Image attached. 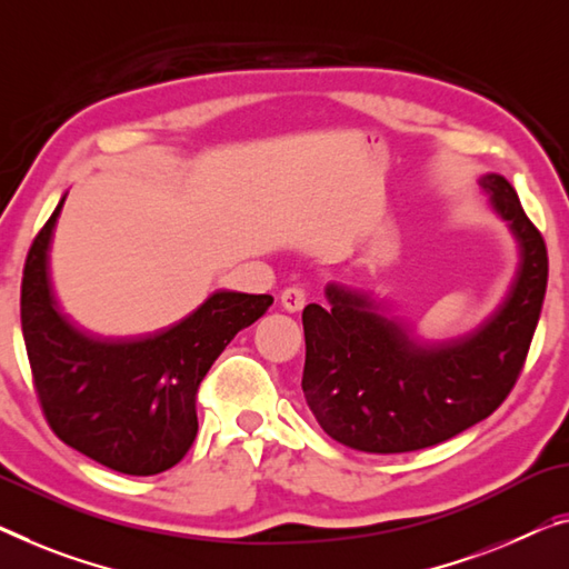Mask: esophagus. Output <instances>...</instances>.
Returning <instances> with one entry per match:
<instances>
[{
    "instance_id": "34e87169",
    "label": "esophagus",
    "mask_w": 569,
    "mask_h": 569,
    "mask_svg": "<svg viewBox=\"0 0 569 569\" xmlns=\"http://www.w3.org/2000/svg\"><path fill=\"white\" fill-rule=\"evenodd\" d=\"M281 307L288 313H296L307 307V291H303L301 286H291V288H283L281 293Z\"/></svg>"
}]
</instances>
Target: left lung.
<instances>
[{"label":"left lung","instance_id":"obj_1","mask_svg":"<svg viewBox=\"0 0 569 569\" xmlns=\"http://www.w3.org/2000/svg\"><path fill=\"white\" fill-rule=\"evenodd\" d=\"M519 262L498 307L468 332L429 339L366 286L327 283V307L303 309L301 388L319 427L372 455L413 452L488 419L519 378L547 291V248L519 193L480 176Z\"/></svg>","mask_w":569,"mask_h":569}]
</instances>
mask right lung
<instances>
[{
    "mask_svg": "<svg viewBox=\"0 0 569 569\" xmlns=\"http://www.w3.org/2000/svg\"><path fill=\"white\" fill-rule=\"evenodd\" d=\"M66 193L32 242L22 273V335L50 429L109 470L158 475L197 437V391L240 329L268 311L266 293L219 288L171 327L104 337L71 319L50 276Z\"/></svg>",
    "mask_w": 569,
    "mask_h": 569,
    "instance_id": "add662e5",
    "label": "right lung"
}]
</instances>
